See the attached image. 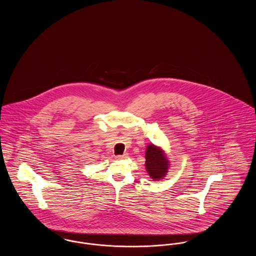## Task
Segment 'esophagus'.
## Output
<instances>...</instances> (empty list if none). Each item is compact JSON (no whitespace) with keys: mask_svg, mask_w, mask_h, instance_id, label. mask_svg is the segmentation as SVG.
Wrapping results in <instances>:
<instances>
[{"mask_svg":"<svg viewBox=\"0 0 256 256\" xmlns=\"http://www.w3.org/2000/svg\"><path fill=\"white\" fill-rule=\"evenodd\" d=\"M126 156H128V154H122V156H116V159H124L126 158Z\"/></svg>","mask_w":256,"mask_h":256,"instance_id":"34e87169","label":"esophagus"}]
</instances>
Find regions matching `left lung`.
I'll use <instances>...</instances> for the list:
<instances>
[{"instance_id": "left-lung-1", "label": "left lung", "mask_w": 256, "mask_h": 256, "mask_svg": "<svg viewBox=\"0 0 256 256\" xmlns=\"http://www.w3.org/2000/svg\"><path fill=\"white\" fill-rule=\"evenodd\" d=\"M146 169L150 176L156 180L163 178L169 168V160L166 158L164 152L154 145L146 146Z\"/></svg>"}]
</instances>
